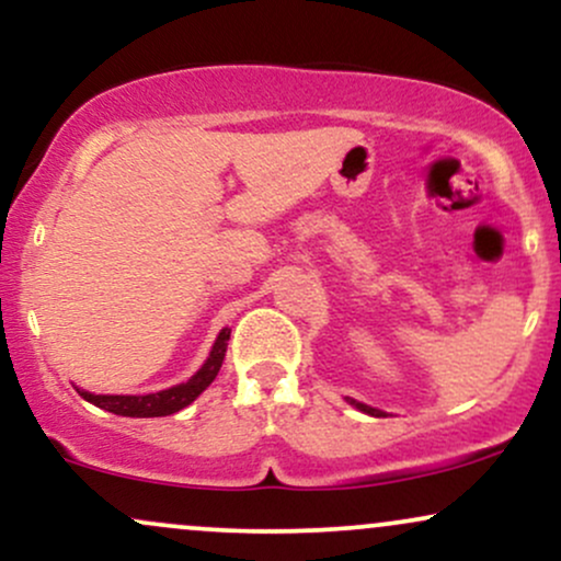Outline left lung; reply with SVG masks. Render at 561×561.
Returning a JSON list of instances; mask_svg holds the SVG:
<instances>
[{"label": "left lung", "mask_w": 561, "mask_h": 561, "mask_svg": "<svg viewBox=\"0 0 561 561\" xmlns=\"http://www.w3.org/2000/svg\"><path fill=\"white\" fill-rule=\"evenodd\" d=\"M353 405H356V409H362L364 414H371V416H385L382 411H379V409H371V405H364V403H356V401H353Z\"/></svg>", "instance_id": "left-lung-1"}]
</instances>
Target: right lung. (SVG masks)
Returning a JSON list of instances; mask_svg holds the SVG:
<instances>
[{
    "label": "right lung",
    "instance_id": "right-lung-1",
    "mask_svg": "<svg viewBox=\"0 0 561 561\" xmlns=\"http://www.w3.org/2000/svg\"><path fill=\"white\" fill-rule=\"evenodd\" d=\"M227 340H229V330H221L218 334L214 351H210L208 362L203 364V369L197 371L195 377H190L186 382L176 385V388L160 390V392H150V396H92V392L79 390V396L83 401L100 405V409L111 411V414L118 416H169L182 411L184 405H190L195 398L214 382L218 369H221L224 356H227Z\"/></svg>",
    "mask_w": 561,
    "mask_h": 561
}]
</instances>
